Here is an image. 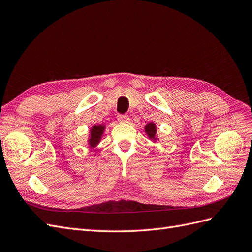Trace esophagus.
Segmentation results:
<instances>
[{"mask_svg":"<svg viewBox=\"0 0 252 252\" xmlns=\"http://www.w3.org/2000/svg\"><path fill=\"white\" fill-rule=\"evenodd\" d=\"M118 120L119 122H122V123H125V122L129 121V116L128 114H119Z\"/></svg>","mask_w":252,"mask_h":252,"instance_id":"esophagus-1","label":"esophagus"}]
</instances>
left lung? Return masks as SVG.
I'll list each match as a JSON object with an SVG mask.
<instances>
[{"instance_id": "obj_1", "label": "left lung", "mask_w": 252, "mask_h": 252, "mask_svg": "<svg viewBox=\"0 0 252 252\" xmlns=\"http://www.w3.org/2000/svg\"><path fill=\"white\" fill-rule=\"evenodd\" d=\"M145 130H146V132L148 133V135L150 136V138H155L156 132H157V129H156V126H155L154 123L147 124L146 127H145Z\"/></svg>"}]
</instances>
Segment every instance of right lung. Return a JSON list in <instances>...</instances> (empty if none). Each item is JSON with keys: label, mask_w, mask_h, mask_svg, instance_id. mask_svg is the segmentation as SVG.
Returning a JSON list of instances; mask_svg holds the SVG:
<instances>
[{"label": "right lung", "mask_w": 252, "mask_h": 252, "mask_svg": "<svg viewBox=\"0 0 252 252\" xmlns=\"http://www.w3.org/2000/svg\"><path fill=\"white\" fill-rule=\"evenodd\" d=\"M103 129H104V127L102 125L94 126L93 130H91V139H90L91 146H94V145L97 144L98 140L101 139V134L103 132Z\"/></svg>", "instance_id": "obj_1"}]
</instances>
